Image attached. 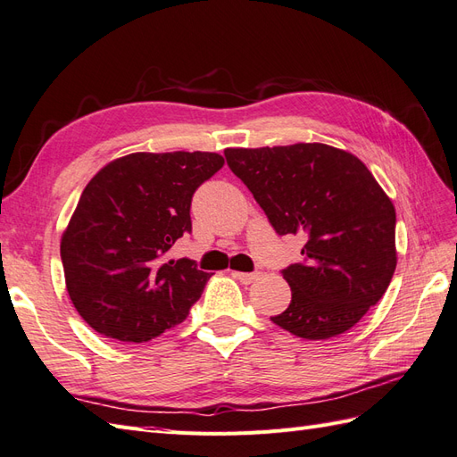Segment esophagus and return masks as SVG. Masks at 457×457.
<instances>
[{
	"mask_svg": "<svg viewBox=\"0 0 457 457\" xmlns=\"http://www.w3.org/2000/svg\"><path fill=\"white\" fill-rule=\"evenodd\" d=\"M259 276V272H233V278H237L241 284H253Z\"/></svg>",
	"mask_w": 457,
	"mask_h": 457,
	"instance_id": "1",
	"label": "esophagus"
}]
</instances>
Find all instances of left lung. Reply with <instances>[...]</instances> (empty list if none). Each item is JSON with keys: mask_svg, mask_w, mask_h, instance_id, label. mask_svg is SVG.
Listing matches in <instances>:
<instances>
[{"mask_svg": "<svg viewBox=\"0 0 457 457\" xmlns=\"http://www.w3.org/2000/svg\"><path fill=\"white\" fill-rule=\"evenodd\" d=\"M279 236L305 233V261L287 266L289 307L272 317L305 340L355 326L390 286L397 264L395 208L351 152L322 143L226 148Z\"/></svg>", "mask_w": 457, "mask_h": 457, "instance_id": "8db88e82", "label": "left lung"}]
</instances>
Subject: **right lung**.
<instances>
[{"label":"right lung","mask_w":457,"mask_h":457,"mask_svg":"<svg viewBox=\"0 0 457 457\" xmlns=\"http://www.w3.org/2000/svg\"><path fill=\"white\" fill-rule=\"evenodd\" d=\"M221 166L216 152H135L88 181L62 236V262L90 328L143 344L187 319L210 274L168 251L191 231L195 191Z\"/></svg>","instance_id":"right-lung-1"}]
</instances>
